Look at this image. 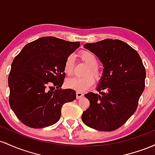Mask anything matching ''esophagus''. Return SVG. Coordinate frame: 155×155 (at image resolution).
<instances>
[{
    "label": "esophagus",
    "instance_id": "34e87169",
    "mask_svg": "<svg viewBox=\"0 0 155 155\" xmlns=\"http://www.w3.org/2000/svg\"><path fill=\"white\" fill-rule=\"evenodd\" d=\"M76 97H77V99L81 98V97H83V94L82 93V92L78 91L77 92H76Z\"/></svg>",
    "mask_w": 155,
    "mask_h": 155
}]
</instances>
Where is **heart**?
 Returning a JSON list of instances; mask_svg holds the SVG:
<instances>
[{"label":"heart","instance_id":"heart-1","mask_svg":"<svg viewBox=\"0 0 155 155\" xmlns=\"http://www.w3.org/2000/svg\"><path fill=\"white\" fill-rule=\"evenodd\" d=\"M81 60L88 65L86 71V75L83 77H72L67 78L66 85L69 88L78 91H86L94 83V78L99 80L101 77L100 69L98 67V58L94 53L88 50H83L80 53ZM64 72L67 74H71L74 70V57L70 55L66 58L64 64ZM92 74V75H90Z\"/></svg>","mask_w":155,"mask_h":155}]
</instances>
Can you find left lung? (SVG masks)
<instances>
[{
	"mask_svg": "<svg viewBox=\"0 0 155 155\" xmlns=\"http://www.w3.org/2000/svg\"><path fill=\"white\" fill-rule=\"evenodd\" d=\"M83 47L98 57L104 68L98 93L85 94L90 106L82 120L93 129L114 131L136 110L145 88V67L138 52L121 40L106 39Z\"/></svg>",
	"mask_w": 155,
	"mask_h": 155,
	"instance_id": "1",
	"label": "left lung"
}]
</instances>
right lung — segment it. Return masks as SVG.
Listing matches in <instances>:
<instances>
[{
  "mask_svg": "<svg viewBox=\"0 0 155 155\" xmlns=\"http://www.w3.org/2000/svg\"><path fill=\"white\" fill-rule=\"evenodd\" d=\"M79 46V41L45 36L26 45L14 59L8 79L9 105L26 126L43 128L55 124L64 104L76 99L74 90L61 87L66 58Z\"/></svg>",
  "mask_w": 155,
  "mask_h": 155,
  "instance_id": "1",
  "label": "right lung"
}]
</instances>
